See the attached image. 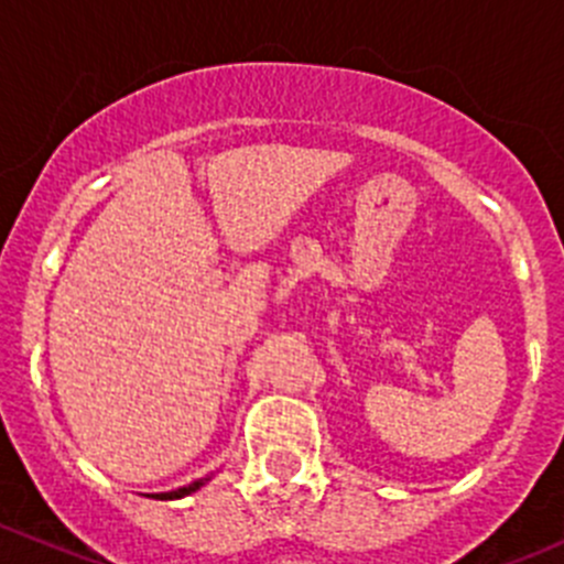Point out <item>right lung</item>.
Wrapping results in <instances>:
<instances>
[{
	"mask_svg": "<svg viewBox=\"0 0 564 564\" xmlns=\"http://www.w3.org/2000/svg\"><path fill=\"white\" fill-rule=\"evenodd\" d=\"M208 481V478H199V481H192L188 487H181V489H172V492H155L152 498H158V501H175V498H183V496H192V492H197L203 484Z\"/></svg>",
	"mask_w": 564,
	"mask_h": 564,
	"instance_id": "1",
	"label": "right lung"
}]
</instances>
